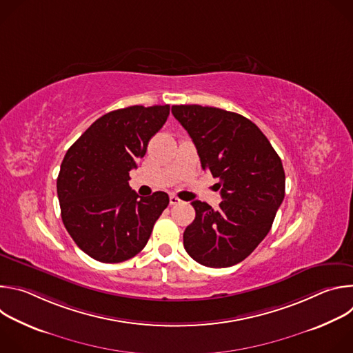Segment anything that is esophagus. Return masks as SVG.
I'll return each instance as SVG.
<instances>
[{
  "instance_id": "1",
  "label": "esophagus",
  "mask_w": 353,
  "mask_h": 353,
  "mask_svg": "<svg viewBox=\"0 0 353 353\" xmlns=\"http://www.w3.org/2000/svg\"><path fill=\"white\" fill-rule=\"evenodd\" d=\"M169 201H170V205H177L181 199H180L177 195H174V194H170V196H169Z\"/></svg>"
}]
</instances>
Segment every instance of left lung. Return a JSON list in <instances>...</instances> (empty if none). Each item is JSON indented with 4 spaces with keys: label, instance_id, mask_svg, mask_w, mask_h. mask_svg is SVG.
I'll return each mask as SVG.
<instances>
[{
    "label": "left lung",
    "instance_id": "left-lung-1",
    "mask_svg": "<svg viewBox=\"0 0 353 353\" xmlns=\"http://www.w3.org/2000/svg\"><path fill=\"white\" fill-rule=\"evenodd\" d=\"M172 113L191 137L201 166L219 179L223 199L218 210L192 201L195 219L184 230V248L205 267H232L272 226L285 196L281 158L261 130L237 113L199 105L172 106Z\"/></svg>",
    "mask_w": 353,
    "mask_h": 353
}]
</instances>
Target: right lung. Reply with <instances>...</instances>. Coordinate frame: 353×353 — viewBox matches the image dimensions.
Listing matches in <instances>:
<instances>
[{"label":"right lung","mask_w":353,"mask_h":353,"mask_svg":"<svg viewBox=\"0 0 353 353\" xmlns=\"http://www.w3.org/2000/svg\"><path fill=\"white\" fill-rule=\"evenodd\" d=\"M170 106H130L97 119L67 150L57 179L63 223L77 245L100 263H121L146 245L169 205L157 191L139 196L130 170L166 123Z\"/></svg>","instance_id":"right-lung-1"}]
</instances>
